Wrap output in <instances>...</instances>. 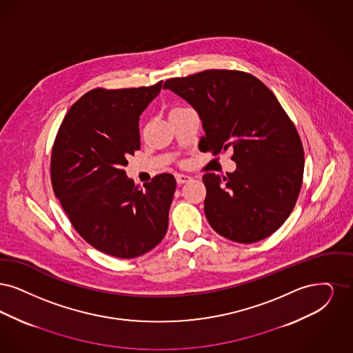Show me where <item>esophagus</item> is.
<instances>
[{
	"instance_id": "34e87169",
	"label": "esophagus",
	"mask_w": 353,
	"mask_h": 353,
	"mask_svg": "<svg viewBox=\"0 0 353 353\" xmlns=\"http://www.w3.org/2000/svg\"><path fill=\"white\" fill-rule=\"evenodd\" d=\"M175 178H176V182H178V184L187 183V182H190V181H191V176H190V175H185V174H176V175H175Z\"/></svg>"
}]
</instances>
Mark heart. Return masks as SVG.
<instances>
[{"label":"heart","instance_id":"b5f03b06","mask_svg":"<svg viewBox=\"0 0 353 353\" xmlns=\"http://www.w3.org/2000/svg\"><path fill=\"white\" fill-rule=\"evenodd\" d=\"M174 109H176V108H174Z\"/></svg>","mask_w":353,"mask_h":353}]
</instances>
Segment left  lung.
<instances>
[{
	"mask_svg": "<svg viewBox=\"0 0 353 353\" xmlns=\"http://www.w3.org/2000/svg\"><path fill=\"white\" fill-rule=\"evenodd\" d=\"M163 88L199 113L203 150L230 149L234 172L203 175L204 212L223 237L252 244L273 234L292 214L305 170L303 146L290 117L257 77L236 70H207L174 77Z\"/></svg>",
	"mask_w": 353,
	"mask_h": 353,
	"instance_id": "1",
	"label": "left lung"
}]
</instances>
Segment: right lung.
<instances>
[{"label":"right lung","instance_id":"add662e5","mask_svg":"<svg viewBox=\"0 0 353 353\" xmlns=\"http://www.w3.org/2000/svg\"><path fill=\"white\" fill-rule=\"evenodd\" d=\"M161 88H94L70 108L52 145L51 183L65 215L90 245L117 259L148 253L169 227L175 178L159 174L141 188L123 170L139 149V116Z\"/></svg>","mask_w":353,"mask_h":353}]
</instances>
